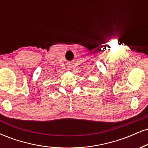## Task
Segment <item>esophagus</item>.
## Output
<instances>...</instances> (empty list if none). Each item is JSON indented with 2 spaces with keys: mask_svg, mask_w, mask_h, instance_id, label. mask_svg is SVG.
<instances>
[{
  "mask_svg": "<svg viewBox=\"0 0 148 148\" xmlns=\"http://www.w3.org/2000/svg\"><path fill=\"white\" fill-rule=\"evenodd\" d=\"M67 67H72V64L70 63V62H68V63L67 64Z\"/></svg>",
  "mask_w": 148,
  "mask_h": 148,
  "instance_id": "esophagus-1",
  "label": "esophagus"
}]
</instances>
